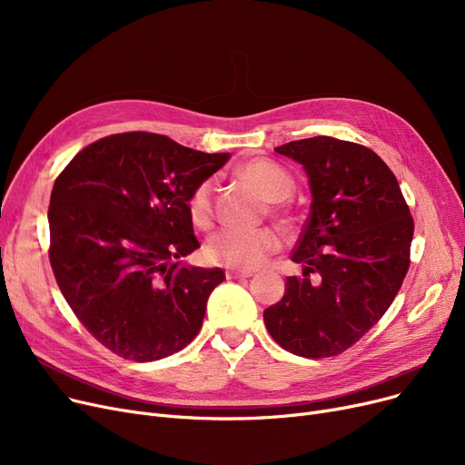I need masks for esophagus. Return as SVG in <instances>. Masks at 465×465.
<instances>
[{
	"label": "esophagus",
	"instance_id": "esophagus-1",
	"mask_svg": "<svg viewBox=\"0 0 465 465\" xmlns=\"http://www.w3.org/2000/svg\"><path fill=\"white\" fill-rule=\"evenodd\" d=\"M228 279H249L252 277V272H239V270H228L226 272Z\"/></svg>",
	"mask_w": 465,
	"mask_h": 465
}]
</instances>
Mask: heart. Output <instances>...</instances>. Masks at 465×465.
I'll use <instances>...</instances> for the list:
<instances>
[{"mask_svg":"<svg viewBox=\"0 0 465 465\" xmlns=\"http://www.w3.org/2000/svg\"><path fill=\"white\" fill-rule=\"evenodd\" d=\"M237 175L252 184L263 200L282 202L294 190V181L282 167L265 158H252L237 167ZM188 214L192 223L209 230L214 223V183L211 179L195 184L188 195ZM281 239L273 230H224L207 242V256L218 265L230 270L252 272L277 252Z\"/></svg>","mask_w":465,"mask_h":465,"instance_id":"b5f03b06","label":"heart"}]
</instances>
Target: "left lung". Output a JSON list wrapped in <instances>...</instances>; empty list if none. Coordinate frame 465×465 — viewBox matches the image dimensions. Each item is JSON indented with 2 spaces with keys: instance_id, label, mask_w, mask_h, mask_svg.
<instances>
[{
  "instance_id": "1",
  "label": "left lung",
  "mask_w": 465,
  "mask_h": 465,
  "mask_svg": "<svg viewBox=\"0 0 465 465\" xmlns=\"http://www.w3.org/2000/svg\"><path fill=\"white\" fill-rule=\"evenodd\" d=\"M275 153L303 165L312 202L292 252L303 275L286 277L284 296L263 311V322L292 354L337 356L398 296L411 265L412 216L396 175L368 146L319 135Z\"/></svg>"
}]
</instances>
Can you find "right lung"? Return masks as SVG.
I'll return each instance as SVG.
<instances>
[{
	"mask_svg": "<svg viewBox=\"0 0 465 465\" xmlns=\"http://www.w3.org/2000/svg\"><path fill=\"white\" fill-rule=\"evenodd\" d=\"M228 160L126 132L84 146L58 175L48 258L79 322L116 356L154 361L202 330L224 272L175 260L200 249L186 207L192 188Z\"/></svg>",
	"mask_w": 465,
	"mask_h": 465,
	"instance_id": "add662e5",
	"label": "right lung"
}]
</instances>
